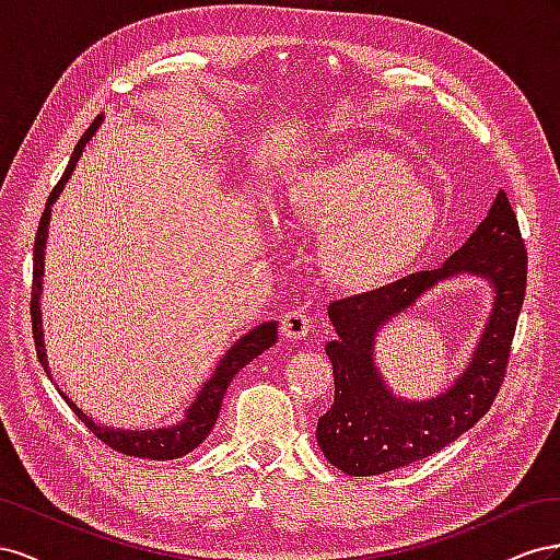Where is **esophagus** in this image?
Listing matches in <instances>:
<instances>
[{"label": "esophagus", "mask_w": 560, "mask_h": 560, "mask_svg": "<svg viewBox=\"0 0 560 560\" xmlns=\"http://www.w3.org/2000/svg\"><path fill=\"white\" fill-rule=\"evenodd\" d=\"M312 328V318L302 310H291L281 316V332L289 340H302Z\"/></svg>", "instance_id": "34e87169"}]
</instances>
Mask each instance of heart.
Masks as SVG:
<instances>
[{
  "instance_id": "1",
  "label": "heart",
  "mask_w": 560,
  "mask_h": 560,
  "mask_svg": "<svg viewBox=\"0 0 560 560\" xmlns=\"http://www.w3.org/2000/svg\"><path fill=\"white\" fill-rule=\"evenodd\" d=\"M289 213L322 234V267L349 293L375 291L418 262L439 230V206L392 152L359 148L302 171Z\"/></svg>"
}]
</instances>
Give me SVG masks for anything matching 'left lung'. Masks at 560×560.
Masks as SVG:
<instances>
[{"label":"left lung","instance_id":"1","mask_svg":"<svg viewBox=\"0 0 560 560\" xmlns=\"http://www.w3.org/2000/svg\"><path fill=\"white\" fill-rule=\"evenodd\" d=\"M457 273L491 281L495 302L489 324L453 388L427 402H408L392 395L378 375L374 338L420 294ZM525 281L528 250L506 191L500 189L486 220L439 269L330 302L328 318L338 335L326 345V354L332 363L335 401L316 424V443L330 465L349 476L385 474L439 453L481 420L502 387Z\"/></svg>","mask_w":560,"mask_h":560}]
</instances>
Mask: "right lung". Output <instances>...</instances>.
Returning a JSON list of instances; mask_svg holds the SVG:
<instances>
[{"instance_id":"1","label":"right lung","mask_w":560,"mask_h":560,"mask_svg":"<svg viewBox=\"0 0 560 560\" xmlns=\"http://www.w3.org/2000/svg\"><path fill=\"white\" fill-rule=\"evenodd\" d=\"M103 121V115L95 117V121L89 126L86 133L79 138L77 148L70 156V164L62 173V178L54 187V191L46 199V209L39 218V228L35 236V265H32V300H30V316H32V338H35V349H37V359L44 365L46 375L51 377L49 371V361H46V345H44V328H42V307H39V295H42V277H44V250H46V236H49V220H51V206L56 203L58 195L70 180V175L82 156L86 142L93 138V133L98 131V126ZM277 322H265L260 326H255L248 330L244 338H238L232 349L228 351L222 361L218 363V369L213 371L211 380L199 389L195 404H191L185 412V420L173 424V427H162V429H150V431H129V429H115V427H101L95 424L84 410H79L77 404L70 396L60 392V396L66 398V404L74 410V415L82 420L95 436H98L105 445H109L112 451L131 455V457H142V459H175L191 453L199 443L206 441V436L211 434V429L215 427L218 412L222 396H225L230 382L234 375L248 365L255 357H260L265 349L277 342Z\"/></svg>"}]
</instances>
